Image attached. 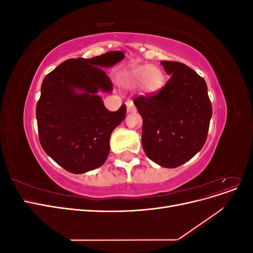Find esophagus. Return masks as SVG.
Segmentation results:
<instances>
[{
  "label": "esophagus",
  "mask_w": 253,
  "mask_h": 253,
  "mask_svg": "<svg viewBox=\"0 0 253 253\" xmlns=\"http://www.w3.org/2000/svg\"><path fill=\"white\" fill-rule=\"evenodd\" d=\"M126 108H127V112L128 113H133V112L136 111V108H135V105H134L132 100H129V99H128V100H126Z\"/></svg>",
  "instance_id": "34e87169"
}]
</instances>
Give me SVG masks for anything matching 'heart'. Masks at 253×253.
<instances>
[{"instance_id": "b5f03b06", "label": "heart", "mask_w": 253, "mask_h": 253, "mask_svg": "<svg viewBox=\"0 0 253 253\" xmlns=\"http://www.w3.org/2000/svg\"><path fill=\"white\" fill-rule=\"evenodd\" d=\"M165 75L155 65L133 66L124 71L119 76V83L124 87L135 88L139 86L145 94H156L165 85Z\"/></svg>"}]
</instances>
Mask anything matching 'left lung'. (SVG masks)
I'll use <instances>...</instances> for the list:
<instances>
[{
  "label": "left lung",
  "instance_id": "8db88e82",
  "mask_svg": "<svg viewBox=\"0 0 253 253\" xmlns=\"http://www.w3.org/2000/svg\"><path fill=\"white\" fill-rule=\"evenodd\" d=\"M171 77L156 94L134 99L142 117V148L165 168H176L200 152L207 140L212 105L206 81L192 68L162 61Z\"/></svg>",
  "mask_w": 253,
  "mask_h": 253
}]
</instances>
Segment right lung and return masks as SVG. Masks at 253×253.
<instances>
[{
	"label": "right lung",
	"mask_w": 253,
	"mask_h": 253,
	"mask_svg": "<svg viewBox=\"0 0 253 253\" xmlns=\"http://www.w3.org/2000/svg\"><path fill=\"white\" fill-rule=\"evenodd\" d=\"M124 58L122 51H110L70 59L45 76L36 109L39 139L45 153L68 172L91 171L108 158L111 134L126 118V106L109 111L98 91L113 90L102 68Z\"/></svg>",
	"instance_id": "add662e5"
}]
</instances>
